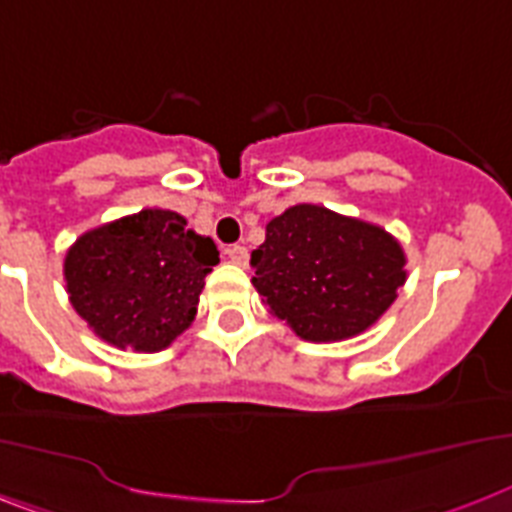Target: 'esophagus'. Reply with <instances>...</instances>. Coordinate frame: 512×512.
Segmentation results:
<instances>
[{
  "mask_svg": "<svg viewBox=\"0 0 512 512\" xmlns=\"http://www.w3.org/2000/svg\"><path fill=\"white\" fill-rule=\"evenodd\" d=\"M226 255H228V260H231V263L242 265V268L249 263V252H247V247H242V244H234V247H228Z\"/></svg>",
  "mask_w": 512,
  "mask_h": 512,
  "instance_id": "1",
  "label": "esophagus"
}]
</instances>
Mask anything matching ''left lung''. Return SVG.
<instances>
[{
    "instance_id": "obj_1",
    "label": "left lung",
    "mask_w": 512,
    "mask_h": 512,
    "mask_svg": "<svg viewBox=\"0 0 512 512\" xmlns=\"http://www.w3.org/2000/svg\"><path fill=\"white\" fill-rule=\"evenodd\" d=\"M249 263L270 313L305 342L363 334L407 278L405 252L392 234L321 205H294L270 220Z\"/></svg>"
}]
</instances>
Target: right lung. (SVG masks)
Instances as JSON below:
<instances>
[{"label": "right lung", "instance_id": "right-lung-1", "mask_svg": "<svg viewBox=\"0 0 512 512\" xmlns=\"http://www.w3.org/2000/svg\"><path fill=\"white\" fill-rule=\"evenodd\" d=\"M220 263L210 236L173 210H141L78 236L65 255L70 305L99 339L160 352L191 326L205 276Z\"/></svg>", "mask_w": 512, "mask_h": 512}]
</instances>
